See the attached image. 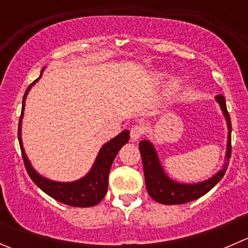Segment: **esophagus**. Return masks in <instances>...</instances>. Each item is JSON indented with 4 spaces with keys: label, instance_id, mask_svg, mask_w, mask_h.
I'll list each match as a JSON object with an SVG mask.
<instances>
[{
    "label": "esophagus",
    "instance_id": "1",
    "mask_svg": "<svg viewBox=\"0 0 248 248\" xmlns=\"http://www.w3.org/2000/svg\"><path fill=\"white\" fill-rule=\"evenodd\" d=\"M145 127L141 126V124H136L131 128V139L133 141H137V140L140 139V137L144 134Z\"/></svg>",
    "mask_w": 248,
    "mask_h": 248
}]
</instances>
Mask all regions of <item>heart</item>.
<instances>
[{"mask_svg": "<svg viewBox=\"0 0 248 248\" xmlns=\"http://www.w3.org/2000/svg\"><path fill=\"white\" fill-rule=\"evenodd\" d=\"M157 78H158V80H163L164 79V74L159 73L158 77H157ZM181 85H182L181 78H180V77H172L170 79V81H169L168 87H169V90H170V91H176V90H179L180 87H181Z\"/></svg>", "mask_w": 248, "mask_h": 248, "instance_id": "heart-1", "label": "heart"}]
</instances>
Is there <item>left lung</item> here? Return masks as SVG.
Segmentation results:
<instances>
[{
    "mask_svg": "<svg viewBox=\"0 0 248 248\" xmlns=\"http://www.w3.org/2000/svg\"><path fill=\"white\" fill-rule=\"evenodd\" d=\"M215 99L218 103L219 108L222 110V114L226 119L228 136H227V150L223 167L209 179L204 180V181L193 182V184L175 181L164 171V168L162 167L158 154H157L156 147L154 146V144L149 140H142V141L139 142V150L140 155H141L142 167H144L145 184H146V189L149 192L150 197L154 201L164 205L185 204V202L196 201V199L206 194L210 189L214 188L221 181L223 175L226 174L232 154V124L231 117H229L228 111H227L224 97L219 94V96H216Z\"/></svg>",
    "mask_w": 248,
    "mask_h": 248,
    "instance_id": "8db88e82",
    "label": "left lung"
}]
</instances>
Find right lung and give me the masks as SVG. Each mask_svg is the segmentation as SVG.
I'll list each match as a JSON object with an SVG mask.
<instances>
[{"label": "right lung", "mask_w": 248, "mask_h": 248, "mask_svg": "<svg viewBox=\"0 0 248 248\" xmlns=\"http://www.w3.org/2000/svg\"><path fill=\"white\" fill-rule=\"evenodd\" d=\"M44 69H46V67L42 69L41 76H39L38 79H36L31 85H30L29 89L25 92L24 99H22V110L19 121L17 137H19V144L20 149H21L25 167H26V170L29 172L32 181H33L44 193H46L47 196L54 198L55 201L63 202V204L66 205H71V206H94V205L98 204V202L106 197L107 189H108V176L110 168H111L112 162H114L115 157L119 154L121 147L128 142L129 131L128 129H124L121 133L117 134L115 138L107 141L98 151V155H97L96 159H94L93 164H92L89 172H87L85 176L76 180V181H54V180H50L47 179V177L43 176V175L39 174V172L32 167L31 162H30L26 152H25L21 138V124L22 117H24L25 102H26L27 94H29L31 87L41 79Z\"/></svg>", "instance_id": "1"}]
</instances>
